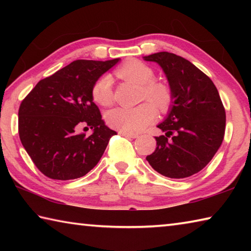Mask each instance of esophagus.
<instances>
[{
	"label": "esophagus",
	"mask_w": 251,
	"mask_h": 251,
	"mask_svg": "<svg viewBox=\"0 0 251 251\" xmlns=\"http://www.w3.org/2000/svg\"><path fill=\"white\" fill-rule=\"evenodd\" d=\"M118 134L122 135V136H125V137H128V138H137L138 137L137 134L127 133V131H118Z\"/></svg>",
	"instance_id": "34e87169"
}]
</instances>
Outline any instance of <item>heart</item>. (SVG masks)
I'll return each mask as SVG.
<instances>
[{"label":"heart","instance_id":"1","mask_svg":"<svg viewBox=\"0 0 251 251\" xmlns=\"http://www.w3.org/2000/svg\"><path fill=\"white\" fill-rule=\"evenodd\" d=\"M117 75L122 78L142 85L143 100H150L159 109L168 107L172 100L171 90L167 85L154 80L155 72L145 63L131 59L117 70ZM92 95L100 105L108 106L112 104L113 91L110 76L103 75L96 80L93 86ZM152 104L150 101H145L133 108L116 107L109 110L106 120L113 128L127 133H137L155 120L156 108L154 104Z\"/></svg>","mask_w":251,"mask_h":251}]
</instances>
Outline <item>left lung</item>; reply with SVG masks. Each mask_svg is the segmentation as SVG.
Masks as SVG:
<instances>
[{
    "label": "left lung",
    "mask_w": 251,
    "mask_h": 251,
    "mask_svg": "<svg viewBox=\"0 0 251 251\" xmlns=\"http://www.w3.org/2000/svg\"><path fill=\"white\" fill-rule=\"evenodd\" d=\"M163 69L172 93L164 122L165 133L146 159L163 176L186 178L201 172L222 145L226 113L215 84L193 63L176 54L159 52L143 57Z\"/></svg>",
    "instance_id": "left-lung-1"
}]
</instances>
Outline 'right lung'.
I'll use <instances>...</instances> for the list:
<instances>
[{"mask_svg":"<svg viewBox=\"0 0 251 251\" xmlns=\"http://www.w3.org/2000/svg\"><path fill=\"white\" fill-rule=\"evenodd\" d=\"M118 61L77 59L41 79L22 100L19 109L21 143L45 176L57 180L83 177L103 156L116 131L101 120L92 90ZM82 126L93 129L92 135L77 133Z\"/></svg>","mask_w":251,"mask_h":251,"instance_id":"1","label":"right lung"}]
</instances>
